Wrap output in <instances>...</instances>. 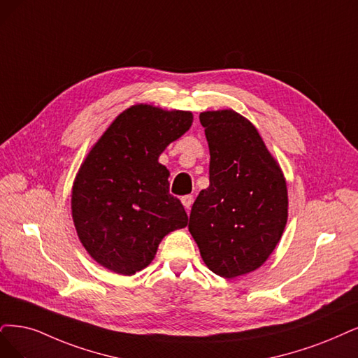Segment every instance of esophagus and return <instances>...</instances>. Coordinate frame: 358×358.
<instances>
[{
    "instance_id": "1",
    "label": "esophagus",
    "mask_w": 358,
    "mask_h": 358,
    "mask_svg": "<svg viewBox=\"0 0 358 358\" xmlns=\"http://www.w3.org/2000/svg\"><path fill=\"white\" fill-rule=\"evenodd\" d=\"M181 203L184 205V208H186L187 210L192 208V205H193V196L192 194H186V196H182L181 197Z\"/></svg>"
}]
</instances>
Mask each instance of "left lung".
Segmentation results:
<instances>
[{"label":"left lung","mask_w":358,"mask_h":358,"mask_svg":"<svg viewBox=\"0 0 358 358\" xmlns=\"http://www.w3.org/2000/svg\"><path fill=\"white\" fill-rule=\"evenodd\" d=\"M209 144V187L192 206L189 231L203 262L233 277L261 267L287 221V190L257 128L234 110L199 116Z\"/></svg>","instance_id":"1"}]
</instances>
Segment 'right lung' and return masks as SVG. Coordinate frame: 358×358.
Wrapping results in <instances>:
<instances>
[{"label": "right lung", "mask_w": 358, "mask_h": 358, "mask_svg": "<svg viewBox=\"0 0 358 358\" xmlns=\"http://www.w3.org/2000/svg\"><path fill=\"white\" fill-rule=\"evenodd\" d=\"M192 122L190 112L132 106L88 153L73 184L72 217L79 241L103 267L134 274L153 261L164 236L187 226L157 157Z\"/></svg>", "instance_id": "right-lung-1"}]
</instances>
